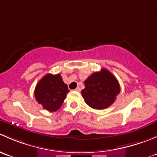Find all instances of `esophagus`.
<instances>
[{
	"label": "esophagus",
	"mask_w": 157,
	"mask_h": 157,
	"mask_svg": "<svg viewBox=\"0 0 157 157\" xmlns=\"http://www.w3.org/2000/svg\"><path fill=\"white\" fill-rule=\"evenodd\" d=\"M75 90H76V91L80 92V86H77V87L75 89Z\"/></svg>",
	"instance_id": "34e87169"
}]
</instances>
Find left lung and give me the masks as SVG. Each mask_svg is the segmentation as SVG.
I'll return each mask as SVG.
<instances>
[{
	"mask_svg": "<svg viewBox=\"0 0 157 157\" xmlns=\"http://www.w3.org/2000/svg\"><path fill=\"white\" fill-rule=\"evenodd\" d=\"M84 84L85 88L81 91L82 96L89 106L95 109L108 108L120 93L118 80L105 68L91 74L85 80Z\"/></svg>",
	"mask_w": 157,
	"mask_h": 157,
	"instance_id": "1",
	"label": "left lung"
}]
</instances>
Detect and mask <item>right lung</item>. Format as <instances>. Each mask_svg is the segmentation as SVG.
Returning <instances> with one entry per match:
<instances>
[{
	"mask_svg": "<svg viewBox=\"0 0 157 157\" xmlns=\"http://www.w3.org/2000/svg\"><path fill=\"white\" fill-rule=\"evenodd\" d=\"M69 92L61 74H48L39 81L35 89L36 101L48 112H56L61 108Z\"/></svg>",
	"mask_w": 157,
	"mask_h": 157,
	"instance_id": "right-lung-1",
	"label": "right lung"
}]
</instances>
